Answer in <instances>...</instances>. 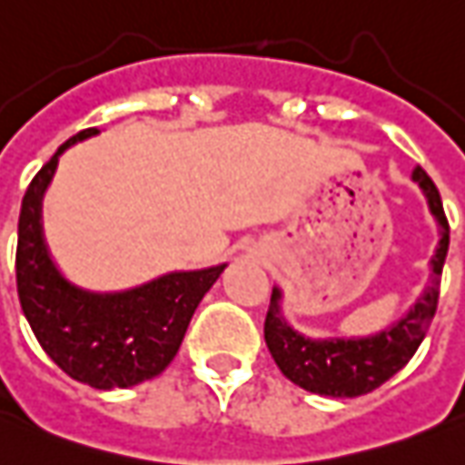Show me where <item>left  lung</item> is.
Wrapping results in <instances>:
<instances>
[{"label": "left lung", "mask_w": 465, "mask_h": 465, "mask_svg": "<svg viewBox=\"0 0 465 465\" xmlns=\"http://www.w3.org/2000/svg\"><path fill=\"white\" fill-rule=\"evenodd\" d=\"M412 182L420 187L428 210L438 223V248L430 258V281L420 299L392 326L372 336H334V339H312L288 324L281 312L283 293L275 286L271 306L265 316V344L273 354L278 370L293 385L324 398H360L398 374L418 351L420 341L430 329L438 309V288L448 255V220L443 202L433 179L420 166L412 169Z\"/></svg>", "instance_id": "obj_1"}]
</instances>
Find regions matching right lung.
Returning a JSON list of instances; mask_svg holds the SVG:
<instances>
[{
    "label": "right lung",
    "instance_id": "obj_1",
    "mask_svg": "<svg viewBox=\"0 0 465 465\" xmlns=\"http://www.w3.org/2000/svg\"><path fill=\"white\" fill-rule=\"evenodd\" d=\"M95 134L98 129H85L67 139L35 174L22 197L17 293L40 347L63 372L95 390H124L169 367L192 313L227 265L172 271L111 293L70 283L45 242L43 197L63 152Z\"/></svg>",
    "mask_w": 465,
    "mask_h": 465
}]
</instances>
